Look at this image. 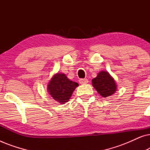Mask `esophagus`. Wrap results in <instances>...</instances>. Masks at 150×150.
<instances>
[{
	"mask_svg": "<svg viewBox=\"0 0 150 150\" xmlns=\"http://www.w3.org/2000/svg\"><path fill=\"white\" fill-rule=\"evenodd\" d=\"M79 83L81 84H86L88 83V80L87 79H81L79 80Z\"/></svg>",
	"mask_w": 150,
	"mask_h": 150,
	"instance_id": "obj_1",
	"label": "esophagus"
}]
</instances>
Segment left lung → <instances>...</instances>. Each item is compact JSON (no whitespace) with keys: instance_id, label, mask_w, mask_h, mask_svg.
I'll list each match as a JSON object with an SVG mask.
<instances>
[{"instance_id":"left-lung-1","label":"left lung","mask_w":150,"mask_h":150,"mask_svg":"<svg viewBox=\"0 0 150 150\" xmlns=\"http://www.w3.org/2000/svg\"><path fill=\"white\" fill-rule=\"evenodd\" d=\"M92 85L102 97H108L115 92L117 86L114 79L107 71H102L92 80Z\"/></svg>"}]
</instances>
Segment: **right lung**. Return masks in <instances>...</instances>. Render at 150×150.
<instances>
[{
    "label": "right lung",
    "instance_id": "obj_1",
    "mask_svg": "<svg viewBox=\"0 0 150 150\" xmlns=\"http://www.w3.org/2000/svg\"><path fill=\"white\" fill-rule=\"evenodd\" d=\"M79 84L67 79L64 74H56L49 82L48 91L53 99L60 103L67 102Z\"/></svg>",
    "mask_w": 150,
    "mask_h": 150
}]
</instances>
